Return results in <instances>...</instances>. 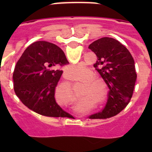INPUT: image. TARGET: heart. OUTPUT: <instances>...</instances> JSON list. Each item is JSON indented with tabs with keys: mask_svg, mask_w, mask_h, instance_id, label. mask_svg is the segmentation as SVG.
<instances>
[{
	"mask_svg": "<svg viewBox=\"0 0 152 152\" xmlns=\"http://www.w3.org/2000/svg\"><path fill=\"white\" fill-rule=\"evenodd\" d=\"M88 70L87 66L84 64H74V65H70L67 68L66 74L69 78L72 80H76V79L83 77L87 73ZM93 77H94L93 73H90L79 80V81H81V82L85 81L84 84L88 85V87H84L82 88V91L80 93V96H83L87 92H96L98 91L99 87L96 84H101L102 80L99 77H93ZM89 86H91V87H89Z\"/></svg>",
	"mask_w": 152,
	"mask_h": 152,
	"instance_id": "obj_1",
	"label": "heart"
}]
</instances>
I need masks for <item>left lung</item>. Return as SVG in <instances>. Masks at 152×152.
<instances>
[{"label": "left lung", "mask_w": 152, "mask_h": 152, "mask_svg": "<svg viewBox=\"0 0 152 152\" xmlns=\"http://www.w3.org/2000/svg\"><path fill=\"white\" fill-rule=\"evenodd\" d=\"M88 48L97 57L94 67L110 88L108 101L103 112L90 118L112 117L121 112L131 100L137 78L135 61L129 51L115 39H99Z\"/></svg>", "instance_id": "obj_1"}]
</instances>
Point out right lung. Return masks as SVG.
Listing matches in <instances>:
<instances>
[{
    "label": "right lung",
    "mask_w": 152,
    "mask_h": 152,
    "mask_svg": "<svg viewBox=\"0 0 152 152\" xmlns=\"http://www.w3.org/2000/svg\"><path fill=\"white\" fill-rule=\"evenodd\" d=\"M68 63L64 52L55 44L36 42L24 51L13 75L17 96L24 105L37 113L64 117L67 113L58 105L55 88Z\"/></svg>",
    "instance_id": "obj_1"
}]
</instances>
